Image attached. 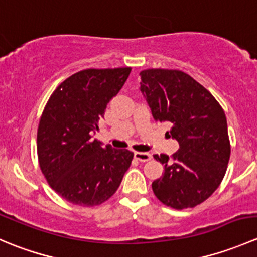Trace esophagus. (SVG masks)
Returning <instances> with one entry per match:
<instances>
[{
	"instance_id": "esophagus-1",
	"label": "esophagus",
	"mask_w": 257,
	"mask_h": 257,
	"mask_svg": "<svg viewBox=\"0 0 257 257\" xmlns=\"http://www.w3.org/2000/svg\"><path fill=\"white\" fill-rule=\"evenodd\" d=\"M134 158L139 162H149L152 159V155L149 153H143V152H134Z\"/></svg>"
}]
</instances>
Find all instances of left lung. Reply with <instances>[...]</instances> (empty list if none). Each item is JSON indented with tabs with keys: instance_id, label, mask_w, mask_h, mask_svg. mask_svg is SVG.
<instances>
[{
	"instance_id": "left-lung-1",
	"label": "left lung",
	"mask_w": 257,
	"mask_h": 257,
	"mask_svg": "<svg viewBox=\"0 0 257 257\" xmlns=\"http://www.w3.org/2000/svg\"><path fill=\"white\" fill-rule=\"evenodd\" d=\"M141 90L155 121H169L179 150L155 154L164 174L153 181L155 196L164 205L194 208L219 188L230 159V141L224 109L211 93L177 69L141 72Z\"/></svg>"
}]
</instances>
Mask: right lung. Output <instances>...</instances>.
Instances as JSON below:
<instances>
[{"label": "right lung", "mask_w": 257, "mask_h": 257, "mask_svg": "<svg viewBox=\"0 0 257 257\" xmlns=\"http://www.w3.org/2000/svg\"><path fill=\"white\" fill-rule=\"evenodd\" d=\"M132 68L84 69L56 88L37 131L40 168L49 186L67 201L95 206L119 188L134 154L102 147L92 134Z\"/></svg>", "instance_id": "add662e5"}]
</instances>
